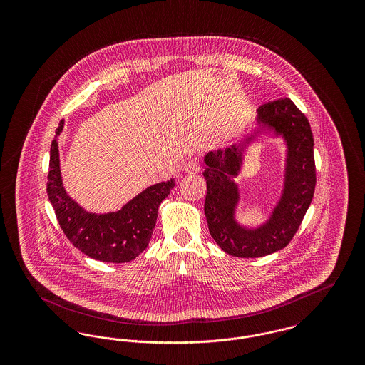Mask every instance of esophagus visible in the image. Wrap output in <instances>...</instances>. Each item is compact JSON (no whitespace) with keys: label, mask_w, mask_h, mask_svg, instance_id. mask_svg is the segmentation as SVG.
I'll return each instance as SVG.
<instances>
[{"label":"esophagus","mask_w":365,"mask_h":365,"mask_svg":"<svg viewBox=\"0 0 365 365\" xmlns=\"http://www.w3.org/2000/svg\"><path fill=\"white\" fill-rule=\"evenodd\" d=\"M200 170H201V167H200V161L197 158H191L185 165V171L189 174H197V173H200Z\"/></svg>","instance_id":"esophagus-1"}]
</instances>
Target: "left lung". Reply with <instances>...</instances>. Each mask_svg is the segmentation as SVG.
Returning a JSON list of instances; mask_svg holds the SVG:
<instances>
[{
	"mask_svg": "<svg viewBox=\"0 0 365 365\" xmlns=\"http://www.w3.org/2000/svg\"><path fill=\"white\" fill-rule=\"evenodd\" d=\"M257 112L259 124L274 128L287 143L284 189L271 219L255 230L240 226L234 219L240 201L234 178L242 164L241 146L209 152L202 174L207 180L204 210L212 238L228 255L246 259L262 257L289 245L312 202L316 186L313 134L307 116L287 97L260 105Z\"/></svg>",
	"mask_w": 365,
	"mask_h": 365,
	"instance_id": "8db88e82",
	"label": "left lung"
}]
</instances>
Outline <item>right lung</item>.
<instances>
[{
    "label": "right lung",
    "mask_w": 365,
    "mask_h": 365,
    "mask_svg": "<svg viewBox=\"0 0 365 365\" xmlns=\"http://www.w3.org/2000/svg\"><path fill=\"white\" fill-rule=\"evenodd\" d=\"M64 120L58 123L51 146L48 197L58 225L70 242L94 260L128 262L149 245L156 226L157 210L174 189L175 180L161 182L139 192L120 210L105 215L88 213L81 208L63 187L57 138Z\"/></svg>",
    "instance_id": "obj_1"
}]
</instances>
